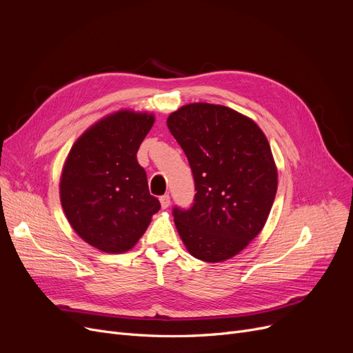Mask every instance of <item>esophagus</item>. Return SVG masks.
I'll list each match as a JSON object with an SVG mask.
<instances>
[{"instance_id": "1", "label": "esophagus", "mask_w": 353, "mask_h": 353, "mask_svg": "<svg viewBox=\"0 0 353 353\" xmlns=\"http://www.w3.org/2000/svg\"><path fill=\"white\" fill-rule=\"evenodd\" d=\"M160 205L163 209H167L170 206V196L169 194H163L160 196Z\"/></svg>"}]
</instances>
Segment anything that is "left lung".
<instances>
[{"label":"left lung","mask_w":353,"mask_h":353,"mask_svg":"<svg viewBox=\"0 0 353 353\" xmlns=\"http://www.w3.org/2000/svg\"><path fill=\"white\" fill-rule=\"evenodd\" d=\"M194 177L190 209H173L177 232L192 256L223 262L263 229L277 190L266 136L249 117L217 104L193 103L167 119Z\"/></svg>","instance_id":"obj_1"}]
</instances>
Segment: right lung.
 <instances>
[{"label":"right lung","mask_w":353,"mask_h":353,"mask_svg":"<svg viewBox=\"0 0 353 353\" xmlns=\"http://www.w3.org/2000/svg\"><path fill=\"white\" fill-rule=\"evenodd\" d=\"M153 123V114L117 111L91 125L68 153L60 180L63 210L74 232L101 252L132 249L160 210L137 161Z\"/></svg>","instance_id":"right-lung-1"}]
</instances>
